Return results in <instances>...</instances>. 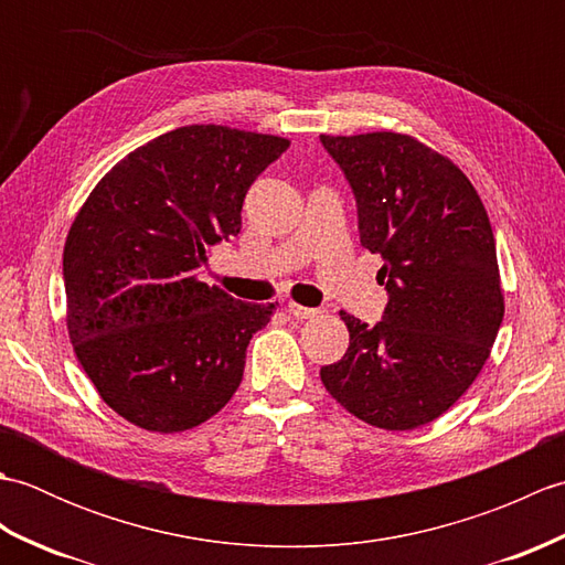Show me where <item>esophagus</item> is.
Listing matches in <instances>:
<instances>
[{"label":"esophagus","mask_w":565,"mask_h":565,"mask_svg":"<svg viewBox=\"0 0 565 565\" xmlns=\"http://www.w3.org/2000/svg\"><path fill=\"white\" fill-rule=\"evenodd\" d=\"M286 310H289V316H294L296 320H308V318L318 316L316 308H306V306H298V303H289V306H286Z\"/></svg>","instance_id":"obj_1"}]
</instances>
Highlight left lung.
Returning <instances> with one entry per match:
<instances>
[{
  "label": "left lung",
  "instance_id": "obj_1",
  "mask_svg": "<svg viewBox=\"0 0 565 565\" xmlns=\"http://www.w3.org/2000/svg\"><path fill=\"white\" fill-rule=\"evenodd\" d=\"M350 182L359 239L381 255L388 303L366 326L344 313L350 347L322 386L364 423L403 431L437 419L490 356L505 298L483 201L449 158L413 136H320Z\"/></svg>",
  "mask_w": 565,
  "mask_h": 565
}]
</instances>
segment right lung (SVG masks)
Listing matches in <instances>:
<instances>
[{
  "label": "right lung",
  "instance_id": "1",
  "mask_svg": "<svg viewBox=\"0 0 565 565\" xmlns=\"http://www.w3.org/2000/svg\"><path fill=\"white\" fill-rule=\"evenodd\" d=\"M289 148L279 136L184 126L111 167L63 252L67 332L102 401L174 435L206 423L243 381L252 334L279 303H243L201 281L239 233L252 182Z\"/></svg>",
  "mask_w": 565,
  "mask_h": 565
}]
</instances>
